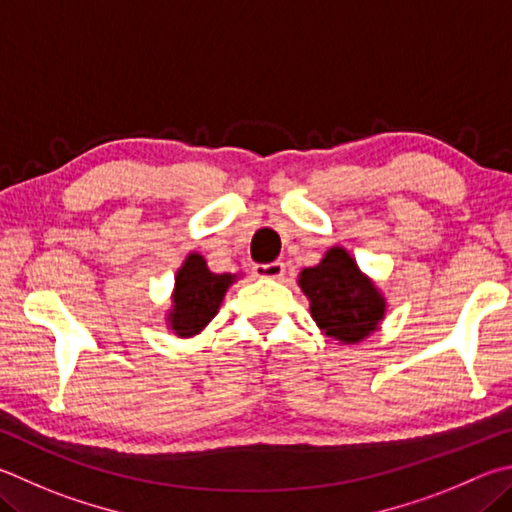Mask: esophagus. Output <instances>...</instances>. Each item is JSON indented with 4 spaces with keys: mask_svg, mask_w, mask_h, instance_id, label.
Instances as JSON below:
<instances>
[{
    "mask_svg": "<svg viewBox=\"0 0 512 512\" xmlns=\"http://www.w3.org/2000/svg\"><path fill=\"white\" fill-rule=\"evenodd\" d=\"M253 271L257 277H266V280H280V277L286 273V266H284V262L257 264Z\"/></svg>",
    "mask_w": 512,
    "mask_h": 512,
    "instance_id": "1",
    "label": "esophagus"
}]
</instances>
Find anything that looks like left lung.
<instances>
[{
  "label": "left lung",
  "mask_w": 512,
  "mask_h": 512,
  "mask_svg": "<svg viewBox=\"0 0 512 512\" xmlns=\"http://www.w3.org/2000/svg\"><path fill=\"white\" fill-rule=\"evenodd\" d=\"M300 288L311 302V315L324 336L360 342L385 315V297L360 273L345 248H331L322 262L300 273Z\"/></svg>",
  "instance_id": "1"
}]
</instances>
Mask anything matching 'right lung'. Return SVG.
<instances>
[{"label": "right lung", "instance_id": "right-lung-1", "mask_svg": "<svg viewBox=\"0 0 512 512\" xmlns=\"http://www.w3.org/2000/svg\"><path fill=\"white\" fill-rule=\"evenodd\" d=\"M232 280H235V275H217L208 271L206 259L201 255H188L176 273L172 295L174 309L170 311V327L176 336H197L217 315Z\"/></svg>", "mask_w": 512, "mask_h": 512}]
</instances>
